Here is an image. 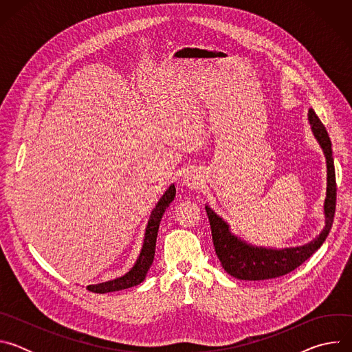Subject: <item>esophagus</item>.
<instances>
[{"label": "esophagus", "mask_w": 352, "mask_h": 352, "mask_svg": "<svg viewBox=\"0 0 352 352\" xmlns=\"http://www.w3.org/2000/svg\"><path fill=\"white\" fill-rule=\"evenodd\" d=\"M200 184H202V178H200V174L196 171H189L184 178V185H186L188 188H197Z\"/></svg>", "instance_id": "1"}]
</instances>
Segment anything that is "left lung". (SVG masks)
Here are the masks:
<instances>
[{
	"mask_svg": "<svg viewBox=\"0 0 352 352\" xmlns=\"http://www.w3.org/2000/svg\"><path fill=\"white\" fill-rule=\"evenodd\" d=\"M308 120L316 140L323 148L327 166V188L323 205L324 227L315 239L300 246L284 249L255 246L234 235L230 230V226L206 205L205 209L210 221L217 258L220 259L223 269L235 278L249 281L270 280L295 270L323 245L331 230L337 196L331 142L324 125L312 109L308 111Z\"/></svg>",
	"mask_w": 352,
	"mask_h": 352,
	"instance_id": "1",
	"label": "left lung"
}]
</instances>
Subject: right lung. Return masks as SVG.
Instances as JSON below:
<instances>
[{
	"label": "right lung",
	"mask_w": 352,
	"mask_h": 352,
	"mask_svg": "<svg viewBox=\"0 0 352 352\" xmlns=\"http://www.w3.org/2000/svg\"><path fill=\"white\" fill-rule=\"evenodd\" d=\"M174 197H175V186L170 185V188L166 190V193L160 197L156 208L152 210V214H150V219L147 221L146 231H144V238H143L140 254H139L135 265L132 266V269L128 273H125L124 276L117 277L114 280L87 285L89 291L96 292V294H106V292L131 288L133 285L140 284L144 280V277L155 259L156 239H157V232H159V226H160L162 217H163L166 209L174 200Z\"/></svg>",
	"instance_id": "add662e5"
}]
</instances>
